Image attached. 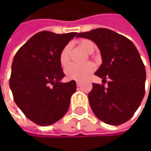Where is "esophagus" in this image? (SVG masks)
<instances>
[{
    "label": "esophagus",
    "instance_id": "1",
    "mask_svg": "<svg viewBox=\"0 0 151 151\" xmlns=\"http://www.w3.org/2000/svg\"><path fill=\"white\" fill-rule=\"evenodd\" d=\"M76 84H77L78 87H81V81H76Z\"/></svg>",
    "mask_w": 151,
    "mask_h": 151
}]
</instances>
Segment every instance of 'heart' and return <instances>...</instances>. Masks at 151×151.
Returning <instances> with one entry per match:
<instances>
[{"label":"heart","instance_id":"obj_1","mask_svg":"<svg viewBox=\"0 0 151 151\" xmlns=\"http://www.w3.org/2000/svg\"><path fill=\"white\" fill-rule=\"evenodd\" d=\"M81 48L89 52L91 50L95 49V44L90 40H82L80 42ZM69 50L70 45H67L62 50L60 54V62L61 65H65L69 60ZM94 70V65L91 62H86L82 64H75V63H70L65 68V73L67 77L70 80L82 81L88 77V75Z\"/></svg>","mask_w":151,"mask_h":151}]
</instances>
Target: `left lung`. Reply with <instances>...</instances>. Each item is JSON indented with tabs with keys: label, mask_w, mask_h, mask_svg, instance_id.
Masks as SVG:
<instances>
[{
	"label": "left lung",
	"mask_w": 151,
	"mask_h": 151,
	"mask_svg": "<svg viewBox=\"0 0 151 151\" xmlns=\"http://www.w3.org/2000/svg\"><path fill=\"white\" fill-rule=\"evenodd\" d=\"M96 43L102 63L95 75L108 87L92 83L89 101L98 119L109 125L128 121L139 107L145 94L146 70L135 45L111 30L99 28L78 34Z\"/></svg>",
	"instance_id": "left-lung-1"
}]
</instances>
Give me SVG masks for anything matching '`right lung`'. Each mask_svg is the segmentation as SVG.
I'll list each match as a JSON object with an SVG mask.
<instances>
[{"mask_svg":"<svg viewBox=\"0 0 151 151\" xmlns=\"http://www.w3.org/2000/svg\"><path fill=\"white\" fill-rule=\"evenodd\" d=\"M77 32L56 34L43 31L33 35L14 56L10 88L14 101L34 123L49 126L68 111L76 82L65 76L60 54Z\"/></svg>","mask_w":151,"mask_h":151,"instance_id":"right-lung-1","label":"right lung"}]
</instances>
